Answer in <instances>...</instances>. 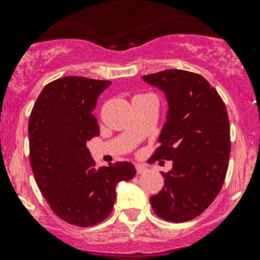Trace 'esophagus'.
I'll use <instances>...</instances> for the list:
<instances>
[{
    "mask_svg": "<svg viewBox=\"0 0 260 260\" xmlns=\"http://www.w3.org/2000/svg\"><path fill=\"white\" fill-rule=\"evenodd\" d=\"M136 171H137V174H145L147 171V167L143 166V165H136Z\"/></svg>",
    "mask_w": 260,
    "mask_h": 260,
    "instance_id": "obj_1",
    "label": "esophagus"
}]
</instances>
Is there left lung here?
Instances as JSON below:
<instances>
[{
	"label": "left lung",
	"mask_w": 260,
	"mask_h": 260,
	"mask_svg": "<svg viewBox=\"0 0 260 260\" xmlns=\"http://www.w3.org/2000/svg\"><path fill=\"white\" fill-rule=\"evenodd\" d=\"M166 96V123L152 158L172 161L165 186L149 201L164 220L183 222L203 214L221 190L230 157L226 107L208 80L179 69L142 77Z\"/></svg>",
	"instance_id": "8db88e82"
}]
</instances>
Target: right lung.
I'll list each match as a JSON object with an SVG mask.
<instances>
[{
    "mask_svg": "<svg viewBox=\"0 0 260 260\" xmlns=\"http://www.w3.org/2000/svg\"><path fill=\"white\" fill-rule=\"evenodd\" d=\"M112 81L65 77L49 83L28 119L30 164L51 210L64 221L91 226L112 212L115 186L135 177L127 161L96 167L86 142L99 136L93 111Z\"/></svg>",
    "mask_w": 260,
    "mask_h": 260,
    "instance_id": "1",
    "label": "right lung"
}]
</instances>
